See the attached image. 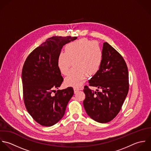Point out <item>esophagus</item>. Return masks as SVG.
Instances as JSON below:
<instances>
[{
	"label": "esophagus",
	"mask_w": 151,
	"mask_h": 151,
	"mask_svg": "<svg viewBox=\"0 0 151 151\" xmlns=\"http://www.w3.org/2000/svg\"><path fill=\"white\" fill-rule=\"evenodd\" d=\"M80 90H81V89L78 88H73V91H74V93H77L78 91H79Z\"/></svg>",
	"instance_id": "obj_1"
}]
</instances>
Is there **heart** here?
I'll list each match as a JSON object with an SVG mask.
<instances>
[{"label":"heart","mask_w":151,"mask_h":151,"mask_svg":"<svg viewBox=\"0 0 151 151\" xmlns=\"http://www.w3.org/2000/svg\"><path fill=\"white\" fill-rule=\"evenodd\" d=\"M65 52H60L57 58V66L66 75L73 63L72 69L65 79L68 86H81L87 76L95 75L100 69L103 60V51L95 41L87 38L71 42L65 46Z\"/></svg>","instance_id":"1"}]
</instances>
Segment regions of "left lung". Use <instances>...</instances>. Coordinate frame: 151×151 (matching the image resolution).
Here are the masks:
<instances>
[{
  "label": "left lung",
  "instance_id": "obj_1",
  "mask_svg": "<svg viewBox=\"0 0 151 151\" xmlns=\"http://www.w3.org/2000/svg\"><path fill=\"white\" fill-rule=\"evenodd\" d=\"M103 60L99 70L89 81L91 91L87 86L83 106L88 115L98 122L106 123L120 112L129 89L128 71L120 54L107 42L103 43Z\"/></svg>",
  "mask_w": 151,
  "mask_h": 151
}]
</instances>
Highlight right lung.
Wrapping results in <instances>:
<instances>
[{"instance_id":"obj_1","label":"right lung","mask_w":151,"mask_h":151,"mask_svg":"<svg viewBox=\"0 0 151 151\" xmlns=\"http://www.w3.org/2000/svg\"><path fill=\"white\" fill-rule=\"evenodd\" d=\"M76 37L55 36L47 39L34 50L25 61L22 73L24 102L32 119L42 126L51 127L64 116L67 104L73 95L68 87H60L63 78L57 58L63 45Z\"/></svg>"}]
</instances>
